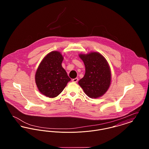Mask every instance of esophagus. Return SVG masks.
<instances>
[{
  "mask_svg": "<svg viewBox=\"0 0 149 149\" xmlns=\"http://www.w3.org/2000/svg\"><path fill=\"white\" fill-rule=\"evenodd\" d=\"M72 81L73 82H74V83H77L78 81V78H75V79H73L72 80Z\"/></svg>",
  "mask_w": 149,
  "mask_h": 149,
  "instance_id": "34e87169",
  "label": "esophagus"
}]
</instances>
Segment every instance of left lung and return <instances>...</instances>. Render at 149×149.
I'll list each match as a JSON object with an SVG mask.
<instances>
[{"label": "left lung", "instance_id": "1", "mask_svg": "<svg viewBox=\"0 0 149 149\" xmlns=\"http://www.w3.org/2000/svg\"><path fill=\"white\" fill-rule=\"evenodd\" d=\"M85 67L84 77L79 82L86 95L91 98L103 96L111 83V71L106 58L98 52L80 54Z\"/></svg>", "mask_w": 149, "mask_h": 149}]
</instances>
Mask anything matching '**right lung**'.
<instances>
[{
	"label": "right lung",
	"mask_w": 149,
	"mask_h": 149,
	"mask_svg": "<svg viewBox=\"0 0 149 149\" xmlns=\"http://www.w3.org/2000/svg\"><path fill=\"white\" fill-rule=\"evenodd\" d=\"M63 60L60 52L53 51L44 57L39 64L36 72V84L45 96L56 97L71 80L62 66Z\"/></svg>",
	"instance_id": "right-lung-1"
}]
</instances>
